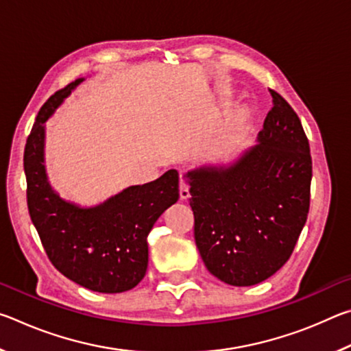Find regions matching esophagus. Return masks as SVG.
Returning <instances> with one entry per match:
<instances>
[{
  "mask_svg": "<svg viewBox=\"0 0 351 351\" xmlns=\"http://www.w3.org/2000/svg\"><path fill=\"white\" fill-rule=\"evenodd\" d=\"M180 197L181 199H187L190 197V190H189V184L186 181L180 182Z\"/></svg>",
  "mask_w": 351,
  "mask_h": 351,
  "instance_id": "obj_1",
  "label": "esophagus"
}]
</instances>
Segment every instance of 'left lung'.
Here are the masks:
<instances>
[{"label": "left lung", "instance_id": "1", "mask_svg": "<svg viewBox=\"0 0 351 351\" xmlns=\"http://www.w3.org/2000/svg\"><path fill=\"white\" fill-rule=\"evenodd\" d=\"M269 93L272 108L257 144L228 165L186 173L201 258L212 276L232 287H252L276 274L310 210V144L291 105Z\"/></svg>", "mask_w": 351, "mask_h": 351}]
</instances>
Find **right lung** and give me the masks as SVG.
Instances as JSON below:
<instances>
[{
	"mask_svg": "<svg viewBox=\"0 0 351 351\" xmlns=\"http://www.w3.org/2000/svg\"><path fill=\"white\" fill-rule=\"evenodd\" d=\"M77 79L41 106L25 147L29 215L52 265L69 280L96 293L134 288L148 265L147 237L180 198L175 169L142 186H130L104 203L82 207L63 199L47 180L45 122L82 83Z\"/></svg>",
	"mask_w": 351,
	"mask_h": 351,
	"instance_id": "right-lung-1",
	"label": "right lung"
}]
</instances>
